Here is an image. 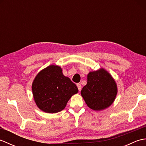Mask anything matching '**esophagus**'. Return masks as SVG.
I'll return each mask as SVG.
<instances>
[{
  "instance_id": "esophagus-1",
  "label": "esophagus",
  "mask_w": 146,
  "mask_h": 146,
  "mask_svg": "<svg viewBox=\"0 0 146 146\" xmlns=\"http://www.w3.org/2000/svg\"><path fill=\"white\" fill-rule=\"evenodd\" d=\"M77 87H78V88L79 92L81 91V90H82V85H81V84H80V83H78V84H77Z\"/></svg>"
}]
</instances>
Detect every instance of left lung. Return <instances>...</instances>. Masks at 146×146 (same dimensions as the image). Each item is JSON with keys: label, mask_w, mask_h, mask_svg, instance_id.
I'll use <instances>...</instances> for the list:
<instances>
[{"label": "left lung", "mask_w": 146, "mask_h": 146, "mask_svg": "<svg viewBox=\"0 0 146 146\" xmlns=\"http://www.w3.org/2000/svg\"><path fill=\"white\" fill-rule=\"evenodd\" d=\"M117 94L115 82L104 69L90 72L87 83L81 91L86 105L94 110H101L109 107Z\"/></svg>", "instance_id": "obj_1"}]
</instances>
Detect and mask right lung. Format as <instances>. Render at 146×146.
Listing matches in <instances>:
<instances>
[{"label":"right lung","instance_id":"add662e5","mask_svg":"<svg viewBox=\"0 0 146 146\" xmlns=\"http://www.w3.org/2000/svg\"><path fill=\"white\" fill-rule=\"evenodd\" d=\"M36 104L46 113H57L63 110L71 96L78 89L60 66L51 65L40 71L32 85Z\"/></svg>","mask_w":146,"mask_h":146}]
</instances>
